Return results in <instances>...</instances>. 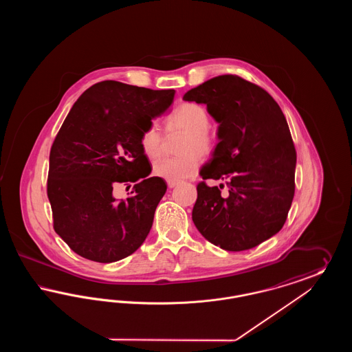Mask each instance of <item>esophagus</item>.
<instances>
[{
    "instance_id": "esophagus-1",
    "label": "esophagus",
    "mask_w": 352,
    "mask_h": 352,
    "mask_svg": "<svg viewBox=\"0 0 352 352\" xmlns=\"http://www.w3.org/2000/svg\"><path fill=\"white\" fill-rule=\"evenodd\" d=\"M168 188H173V187H175L177 186V182H174V181H168Z\"/></svg>"
}]
</instances>
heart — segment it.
Returning <instances> with one entry per match:
<instances>
[{"mask_svg":"<svg viewBox=\"0 0 352 352\" xmlns=\"http://www.w3.org/2000/svg\"><path fill=\"white\" fill-rule=\"evenodd\" d=\"M210 116L206 108L197 102H184L165 118L168 133L184 132L179 145V157L162 158L153 166V174L165 181L179 182L194 177L201 165V155H210L215 149V138L208 129ZM142 153L155 160L164 149V134L155 124H151L140 134Z\"/></svg>","mask_w":352,"mask_h":352,"instance_id":"b5f03b06","label":"heart"}]
</instances>
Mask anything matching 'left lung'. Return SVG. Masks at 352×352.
<instances>
[{"label": "left lung", "mask_w": 352, "mask_h": 352, "mask_svg": "<svg viewBox=\"0 0 352 352\" xmlns=\"http://www.w3.org/2000/svg\"><path fill=\"white\" fill-rule=\"evenodd\" d=\"M184 99L206 104L220 124V142L201 170L192 221L221 250H251L283 228L294 197L297 153L284 113L265 89L237 75L212 78ZM206 179L226 180L229 194Z\"/></svg>", "instance_id": "left-lung-1"}]
</instances>
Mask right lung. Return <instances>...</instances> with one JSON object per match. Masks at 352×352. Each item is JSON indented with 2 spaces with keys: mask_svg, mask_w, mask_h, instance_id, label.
Returning <instances> with one entry per match:
<instances>
[{
  "mask_svg": "<svg viewBox=\"0 0 352 352\" xmlns=\"http://www.w3.org/2000/svg\"><path fill=\"white\" fill-rule=\"evenodd\" d=\"M174 94L104 80L84 91L63 121L51 146L47 197L55 232L84 258L115 263L151 232L168 184L146 178L151 165L138 140ZM121 183L136 184L118 202L111 192Z\"/></svg>",
  "mask_w": 352,
  "mask_h": 352,
  "instance_id": "obj_1",
  "label": "right lung"
}]
</instances>
